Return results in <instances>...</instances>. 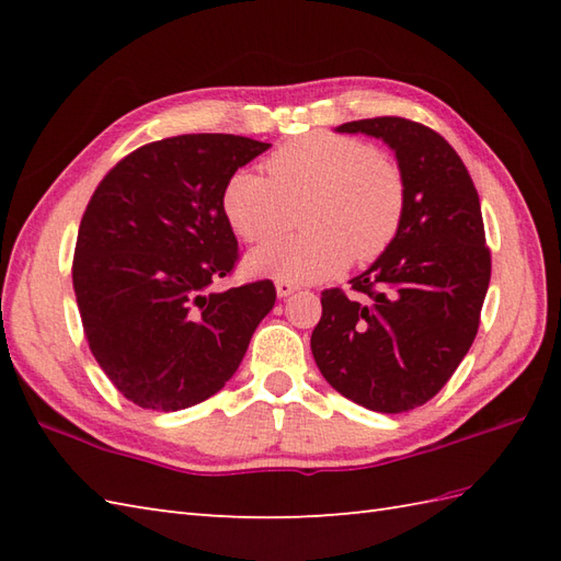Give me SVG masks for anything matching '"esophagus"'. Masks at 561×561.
Instances as JSON below:
<instances>
[{
	"label": "esophagus",
	"mask_w": 561,
	"mask_h": 561,
	"mask_svg": "<svg viewBox=\"0 0 561 561\" xmlns=\"http://www.w3.org/2000/svg\"><path fill=\"white\" fill-rule=\"evenodd\" d=\"M296 289H299V284L287 282V279H279L277 282V296H279V299H287V296H291Z\"/></svg>",
	"instance_id": "esophagus-1"
}]
</instances>
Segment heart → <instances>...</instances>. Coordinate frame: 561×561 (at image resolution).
Wrapping results in <instances>:
<instances>
[{"label":"heart","instance_id":"obj_1","mask_svg":"<svg viewBox=\"0 0 561 561\" xmlns=\"http://www.w3.org/2000/svg\"><path fill=\"white\" fill-rule=\"evenodd\" d=\"M267 178L233 171L221 187V214L231 231L260 243L287 229L304 205V233L277 238L248 257L260 277L313 282L356 262H374L400 233L404 181L396 163L366 141L311 133L282 145L265 161Z\"/></svg>","mask_w":561,"mask_h":561}]
</instances>
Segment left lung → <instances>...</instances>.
<instances>
[{
	"mask_svg": "<svg viewBox=\"0 0 561 561\" xmlns=\"http://www.w3.org/2000/svg\"><path fill=\"white\" fill-rule=\"evenodd\" d=\"M337 133L383 139L404 181L400 233L347 296L325 289L311 335L328 383L366 410L420 408L472 347L492 277L480 197L465 163L432 127L383 115Z\"/></svg>",
	"mask_w": 561,
	"mask_h": 561,
	"instance_id": "8db88e82",
	"label": "left lung"
}]
</instances>
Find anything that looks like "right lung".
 <instances>
[{
  "label": "right lung",
  "instance_id": "1",
  "mask_svg": "<svg viewBox=\"0 0 561 561\" xmlns=\"http://www.w3.org/2000/svg\"><path fill=\"white\" fill-rule=\"evenodd\" d=\"M267 149L236 135L151 141L117 161L89 199L71 262L83 335L139 408L178 412L219 392L272 311L270 279L211 289L238 262L221 187Z\"/></svg>",
  "mask_w": 561,
  "mask_h": 561
}]
</instances>
